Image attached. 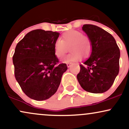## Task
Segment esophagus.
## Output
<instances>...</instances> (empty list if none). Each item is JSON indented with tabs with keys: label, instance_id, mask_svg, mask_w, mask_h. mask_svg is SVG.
Segmentation results:
<instances>
[{
	"label": "esophagus",
	"instance_id": "34e87169",
	"mask_svg": "<svg viewBox=\"0 0 129 129\" xmlns=\"http://www.w3.org/2000/svg\"><path fill=\"white\" fill-rule=\"evenodd\" d=\"M67 67H70L71 66V63H67Z\"/></svg>",
	"mask_w": 129,
	"mask_h": 129
}]
</instances>
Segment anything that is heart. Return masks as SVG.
I'll list each match as a JSON object with an SVG mask.
<instances>
[{
    "mask_svg": "<svg viewBox=\"0 0 129 129\" xmlns=\"http://www.w3.org/2000/svg\"><path fill=\"white\" fill-rule=\"evenodd\" d=\"M69 47L72 52L63 58L62 60L66 62L78 61L82 58L83 55L85 57L89 56L92 48L89 38L75 29L63 33L60 39L55 41L54 51L56 57H62L67 52Z\"/></svg>",
    "mask_w": 129,
    "mask_h": 129,
    "instance_id": "heart-1",
    "label": "heart"
}]
</instances>
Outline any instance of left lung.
<instances>
[{"mask_svg": "<svg viewBox=\"0 0 129 129\" xmlns=\"http://www.w3.org/2000/svg\"><path fill=\"white\" fill-rule=\"evenodd\" d=\"M82 29L91 41L92 48L89 58L80 65L77 79L85 91L106 92L119 73V48L112 35L101 28L85 24Z\"/></svg>", "mask_w": 129, "mask_h": 129, "instance_id": "obj_1", "label": "left lung"}]
</instances>
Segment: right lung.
<instances>
[{
	"label": "right lung",
	"instance_id": "right-lung-1",
	"mask_svg": "<svg viewBox=\"0 0 129 129\" xmlns=\"http://www.w3.org/2000/svg\"><path fill=\"white\" fill-rule=\"evenodd\" d=\"M59 36L56 31L38 29L28 33L16 45L13 57L14 75L22 91L31 99L46 100L59 86L67 70L54 51Z\"/></svg>",
	"mask_w": 129,
	"mask_h": 129
}]
</instances>
